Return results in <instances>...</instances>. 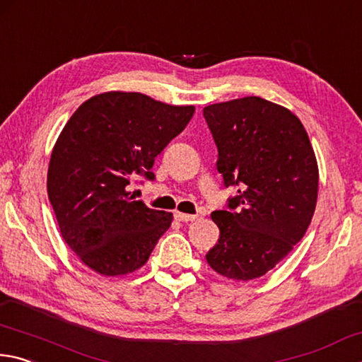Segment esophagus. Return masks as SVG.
Segmentation results:
<instances>
[{
  "label": "esophagus",
  "mask_w": 362,
  "mask_h": 362,
  "mask_svg": "<svg viewBox=\"0 0 362 362\" xmlns=\"http://www.w3.org/2000/svg\"><path fill=\"white\" fill-rule=\"evenodd\" d=\"M175 219L176 221H181V223H192V221L197 219V216H195V214H186V213L176 211L175 213Z\"/></svg>",
  "instance_id": "obj_1"
}]
</instances>
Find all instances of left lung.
Returning a JSON list of instances; mask_svg holds the SVG:
<instances>
[{
  "label": "left lung",
  "instance_id": "left-lung-1",
  "mask_svg": "<svg viewBox=\"0 0 362 362\" xmlns=\"http://www.w3.org/2000/svg\"><path fill=\"white\" fill-rule=\"evenodd\" d=\"M224 185L238 186L227 210L213 211L219 240L206 262L229 280L267 274L305 235L318 199V162L288 107L243 97L204 107Z\"/></svg>",
  "mask_w": 362,
  "mask_h": 362
}]
</instances>
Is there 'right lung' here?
<instances>
[{
    "label": "right lung",
    "instance_id": "1",
    "mask_svg": "<svg viewBox=\"0 0 362 362\" xmlns=\"http://www.w3.org/2000/svg\"><path fill=\"white\" fill-rule=\"evenodd\" d=\"M195 107L139 92H103L84 101L50 154L47 194L60 233L88 269L129 275L148 262L173 214L135 200L129 186L186 129Z\"/></svg>",
    "mask_w": 362,
    "mask_h": 362
}]
</instances>
